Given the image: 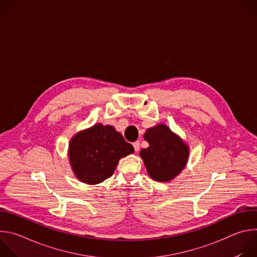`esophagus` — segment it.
<instances>
[{
  "label": "esophagus",
  "instance_id": "obj_1",
  "mask_svg": "<svg viewBox=\"0 0 257 257\" xmlns=\"http://www.w3.org/2000/svg\"><path fill=\"white\" fill-rule=\"evenodd\" d=\"M139 141H135V142H133V148H134V151L135 152H138L139 151Z\"/></svg>",
  "mask_w": 257,
  "mask_h": 257
}]
</instances>
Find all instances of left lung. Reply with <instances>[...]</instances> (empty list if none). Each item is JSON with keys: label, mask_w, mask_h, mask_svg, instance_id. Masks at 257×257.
<instances>
[{"label": "left lung", "mask_w": 257, "mask_h": 257, "mask_svg": "<svg viewBox=\"0 0 257 257\" xmlns=\"http://www.w3.org/2000/svg\"><path fill=\"white\" fill-rule=\"evenodd\" d=\"M144 139L150 146L140 152V157L154 180L170 181L185 167L189 153L187 145L166 125L148 129Z\"/></svg>", "instance_id": "1"}]
</instances>
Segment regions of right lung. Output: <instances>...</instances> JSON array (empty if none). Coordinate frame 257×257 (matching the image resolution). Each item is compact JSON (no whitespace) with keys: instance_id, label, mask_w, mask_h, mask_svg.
<instances>
[{"instance_id":"right-lung-1","label":"right lung","mask_w":257,"mask_h":257,"mask_svg":"<svg viewBox=\"0 0 257 257\" xmlns=\"http://www.w3.org/2000/svg\"><path fill=\"white\" fill-rule=\"evenodd\" d=\"M133 152L121 133L101 124L76 134L69 144L72 169L87 184H97L111 177L119 160Z\"/></svg>"}]
</instances>
